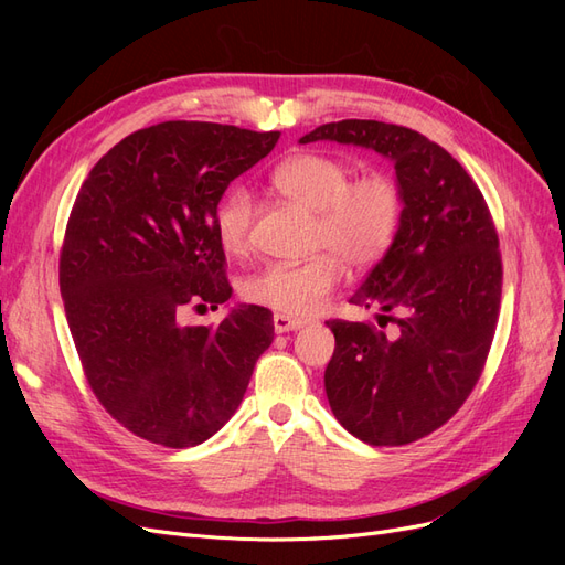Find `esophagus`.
Listing matches in <instances>:
<instances>
[{
	"mask_svg": "<svg viewBox=\"0 0 565 565\" xmlns=\"http://www.w3.org/2000/svg\"><path fill=\"white\" fill-rule=\"evenodd\" d=\"M306 320L301 318H289L285 313H276L273 316V330H276L278 334H285V332H295L299 328H303Z\"/></svg>",
	"mask_w": 565,
	"mask_h": 565,
	"instance_id": "esophagus-1",
	"label": "esophagus"
}]
</instances>
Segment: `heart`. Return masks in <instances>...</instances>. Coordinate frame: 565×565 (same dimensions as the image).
Returning a JSON list of instances; mask_svg holds the SVG:
<instances>
[{"instance_id":"1","label":"heart","mask_w":565,"mask_h":565,"mask_svg":"<svg viewBox=\"0 0 565 565\" xmlns=\"http://www.w3.org/2000/svg\"><path fill=\"white\" fill-rule=\"evenodd\" d=\"M353 167L324 152H297L270 172V183L285 198L316 214L313 247L328 249L306 262H273L245 280L243 295L285 316L318 311L351 268L380 262L398 233L403 191L388 172L353 179ZM256 200L249 188L235 185L214 214L216 241L228 254H243L252 243Z\"/></svg>"}]
</instances>
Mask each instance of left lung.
<instances>
[{
	"instance_id": "obj_1",
	"label": "left lung",
	"mask_w": 565,
	"mask_h": 565,
	"mask_svg": "<svg viewBox=\"0 0 565 565\" xmlns=\"http://www.w3.org/2000/svg\"><path fill=\"white\" fill-rule=\"evenodd\" d=\"M337 141L393 162L403 191L396 237L349 299L377 322L328 320L334 353L324 393L334 417L370 446H405L469 398L492 344L502 297L500 241L478 185L448 150L377 119L322 125L299 143Z\"/></svg>"
}]
</instances>
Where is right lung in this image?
<instances>
[{
	"instance_id": "obj_1",
	"label": "right lung",
	"mask_w": 565,
	"mask_h": 565,
	"mask_svg": "<svg viewBox=\"0 0 565 565\" xmlns=\"http://www.w3.org/2000/svg\"><path fill=\"white\" fill-rule=\"evenodd\" d=\"M278 139L214 122L152 125L113 146L77 193L58 273L75 349L100 405L158 446L212 438L273 341L264 306L237 303L216 328L183 324L181 313L231 299L214 214Z\"/></svg>"
}]
</instances>
